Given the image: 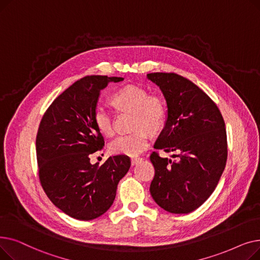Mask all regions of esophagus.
Here are the masks:
<instances>
[{
	"label": "esophagus",
	"instance_id": "esophagus-1",
	"mask_svg": "<svg viewBox=\"0 0 260 260\" xmlns=\"http://www.w3.org/2000/svg\"><path fill=\"white\" fill-rule=\"evenodd\" d=\"M141 160H142L141 157H133V158H132V165H133V166L137 165V163L140 162Z\"/></svg>",
	"mask_w": 260,
	"mask_h": 260
}]
</instances>
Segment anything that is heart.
<instances>
[{"label": "heart", "instance_id": "b5f03b06", "mask_svg": "<svg viewBox=\"0 0 260 260\" xmlns=\"http://www.w3.org/2000/svg\"><path fill=\"white\" fill-rule=\"evenodd\" d=\"M113 103L122 111L134 114L133 127L129 134L121 135L111 144L114 154L137 156L149 145V132H158L165 126L168 118V105L160 94H148L145 88L129 85L114 93ZM93 122L97 128L106 136L115 133L112 113L103 105H97L93 111Z\"/></svg>", "mask_w": 260, "mask_h": 260}]
</instances>
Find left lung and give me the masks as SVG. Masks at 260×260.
Segmentation results:
<instances>
[{
    "label": "left lung",
    "instance_id": "left-lung-1",
    "mask_svg": "<svg viewBox=\"0 0 260 260\" xmlns=\"http://www.w3.org/2000/svg\"><path fill=\"white\" fill-rule=\"evenodd\" d=\"M147 78L166 98L168 119L154 147L176 152L172 160L151 154L155 168L149 192L160 208L174 214L198 209L212 195L228 158L225 124L215 102L188 79L174 73Z\"/></svg>",
    "mask_w": 260,
    "mask_h": 260
}]
</instances>
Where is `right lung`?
I'll list each match as a JSON object with an SVG mask.
<instances>
[{"label": "right lung", "instance_id": "right-lung-1", "mask_svg": "<svg viewBox=\"0 0 260 260\" xmlns=\"http://www.w3.org/2000/svg\"><path fill=\"white\" fill-rule=\"evenodd\" d=\"M123 78L86 76L53 100L40 122L37 139L39 179L50 201L66 215L92 220L103 215L116 197L119 181L131 168L126 155L91 165L104 138L93 122L101 89Z\"/></svg>", "mask_w": 260, "mask_h": 260}]
</instances>
